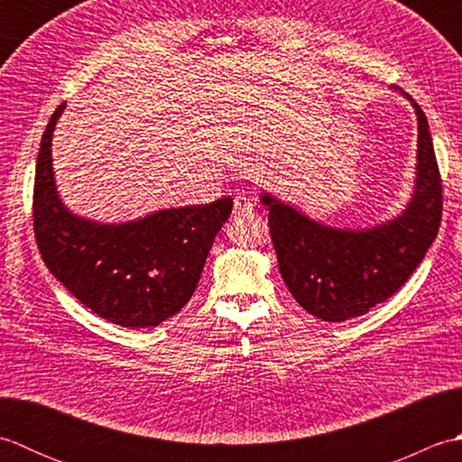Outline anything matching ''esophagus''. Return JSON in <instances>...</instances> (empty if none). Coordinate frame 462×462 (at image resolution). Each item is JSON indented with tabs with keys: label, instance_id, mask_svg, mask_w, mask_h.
Segmentation results:
<instances>
[{
	"label": "esophagus",
	"instance_id": "1",
	"mask_svg": "<svg viewBox=\"0 0 462 462\" xmlns=\"http://www.w3.org/2000/svg\"><path fill=\"white\" fill-rule=\"evenodd\" d=\"M254 212V202L246 196H236L234 199V216H248Z\"/></svg>",
	"mask_w": 462,
	"mask_h": 462
}]
</instances>
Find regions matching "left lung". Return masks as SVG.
I'll use <instances>...</instances> for the list:
<instances>
[{
    "mask_svg": "<svg viewBox=\"0 0 462 462\" xmlns=\"http://www.w3.org/2000/svg\"><path fill=\"white\" fill-rule=\"evenodd\" d=\"M419 121L415 192L403 214L369 230L329 228L291 206L262 194L272 244L291 296L311 316L346 321L363 316L403 286L437 238L443 216V184L429 123Z\"/></svg>",
    "mask_w": 462,
    "mask_h": 462,
    "instance_id": "1",
    "label": "left lung"
}]
</instances>
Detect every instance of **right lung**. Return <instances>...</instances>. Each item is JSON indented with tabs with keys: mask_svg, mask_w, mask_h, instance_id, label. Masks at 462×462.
Returning a JSON list of instances; mask_svg holds the SVG:
<instances>
[{
	"mask_svg": "<svg viewBox=\"0 0 462 462\" xmlns=\"http://www.w3.org/2000/svg\"><path fill=\"white\" fill-rule=\"evenodd\" d=\"M65 103L49 119L37 154L33 232L49 272L97 316L123 328H154L179 313L199 286L232 199L159 210L126 224H97L59 200L51 136Z\"/></svg>",
	"mask_w": 462,
	"mask_h": 462,
	"instance_id": "1",
	"label": "right lung"
}]
</instances>
